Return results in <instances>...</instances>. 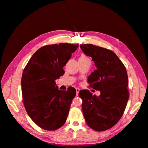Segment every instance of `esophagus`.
<instances>
[{
  "label": "esophagus",
  "instance_id": "1",
  "mask_svg": "<svg viewBox=\"0 0 148 148\" xmlns=\"http://www.w3.org/2000/svg\"><path fill=\"white\" fill-rule=\"evenodd\" d=\"M79 90L80 89L79 88H76V92H77V96H78V93L79 92Z\"/></svg>",
  "mask_w": 148,
  "mask_h": 148
}]
</instances>
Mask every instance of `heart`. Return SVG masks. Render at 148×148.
I'll return each instance as SVG.
<instances>
[{
    "label": "heart",
    "instance_id": "obj_1",
    "mask_svg": "<svg viewBox=\"0 0 148 148\" xmlns=\"http://www.w3.org/2000/svg\"><path fill=\"white\" fill-rule=\"evenodd\" d=\"M80 58H83V59H84V58H88V57H86L85 56H84V55H83V56H82L81 57H80Z\"/></svg>",
    "mask_w": 148,
    "mask_h": 148
}]
</instances>
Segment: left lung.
Segmentation results:
<instances>
[{
    "label": "left lung",
    "mask_w": 148,
    "mask_h": 148,
    "mask_svg": "<svg viewBox=\"0 0 148 148\" xmlns=\"http://www.w3.org/2000/svg\"><path fill=\"white\" fill-rule=\"evenodd\" d=\"M79 46L96 66L88 78L89 86L101 91L99 96L87 89L79 91L85 121L94 130L105 131L119 122L126 108L129 98L127 70L113 51L91 44Z\"/></svg>",
    "instance_id": "left-lung-1"
}]
</instances>
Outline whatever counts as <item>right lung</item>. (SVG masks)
I'll use <instances>...</instances> for the list:
<instances>
[{
  "label": "right lung",
  "mask_w": 148,
  "mask_h": 148,
  "mask_svg": "<svg viewBox=\"0 0 148 148\" xmlns=\"http://www.w3.org/2000/svg\"><path fill=\"white\" fill-rule=\"evenodd\" d=\"M78 44L60 43L44 46L36 52L23 70L21 91L26 112L38 126L49 131L63 126L76 89H58L56 79L64 75L63 69Z\"/></svg>",
  "instance_id": "obj_1"
}]
</instances>
